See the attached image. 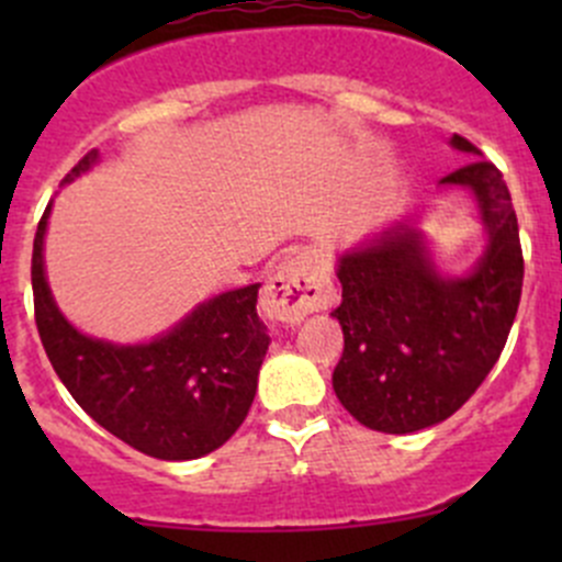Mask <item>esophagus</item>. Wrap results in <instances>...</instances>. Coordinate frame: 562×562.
Instances as JSON below:
<instances>
[{"instance_id":"34e87169","label":"esophagus","mask_w":562,"mask_h":562,"mask_svg":"<svg viewBox=\"0 0 562 562\" xmlns=\"http://www.w3.org/2000/svg\"><path fill=\"white\" fill-rule=\"evenodd\" d=\"M337 302L328 271L313 258H291L269 277L260 296V310L274 323H299Z\"/></svg>"}]
</instances>
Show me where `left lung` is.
<instances>
[{"label": "left lung", "mask_w": 562, "mask_h": 562, "mask_svg": "<svg viewBox=\"0 0 562 562\" xmlns=\"http://www.w3.org/2000/svg\"><path fill=\"white\" fill-rule=\"evenodd\" d=\"M451 146L481 157L462 135ZM440 184L473 192L484 223V255L468 274H443L407 223L339 255L342 304L331 315L345 350L334 394L378 432H418L454 416L501 359L522 296L519 225L503 173L470 160Z\"/></svg>", "instance_id": "left-lung-1"}]
</instances>
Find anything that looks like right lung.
I'll list each match as a JSON object with an SVG mask.
<instances>
[{"mask_svg":"<svg viewBox=\"0 0 562 562\" xmlns=\"http://www.w3.org/2000/svg\"><path fill=\"white\" fill-rule=\"evenodd\" d=\"M98 157V149L83 155L61 184L92 171ZM48 214L50 203L32 249V291L40 339L59 381L100 427L140 454L168 462L212 454L247 418L269 350L255 310L260 282L198 304L151 342L87 337L59 313L45 280Z\"/></svg>","mask_w":562,"mask_h":562,"instance_id":"add662e5","label":"right lung"}]
</instances>
